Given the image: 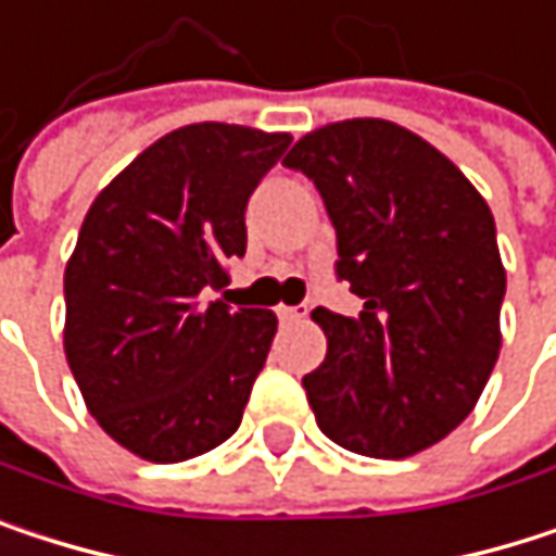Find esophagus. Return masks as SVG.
Returning a JSON list of instances; mask_svg holds the SVG:
<instances>
[{
	"label": "esophagus",
	"instance_id": "obj_1",
	"mask_svg": "<svg viewBox=\"0 0 556 556\" xmlns=\"http://www.w3.org/2000/svg\"><path fill=\"white\" fill-rule=\"evenodd\" d=\"M304 317H307V307H288V304L278 307V320L281 324H301Z\"/></svg>",
	"mask_w": 556,
	"mask_h": 556
}]
</instances>
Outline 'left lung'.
Segmentation results:
<instances>
[{
    "mask_svg": "<svg viewBox=\"0 0 556 556\" xmlns=\"http://www.w3.org/2000/svg\"><path fill=\"white\" fill-rule=\"evenodd\" d=\"M324 197L337 278L359 317L317 307L327 359L304 376L320 430L363 456L402 459L476 408L498 350L505 268L495 219L466 174L389 119L307 132L288 157Z\"/></svg>",
    "mask_w": 556,
    "mask_h": 556,
    "instance_id": "8db88e82",
    "label": "left lung"
}]
</instances>
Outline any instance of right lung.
I'll list each match as a JSON object with an SVG mask.
<instances>
[{
  "label": "right lung",
  "mask_w": 556,
  "mask_h": 556,
  "mask_svg": "<svg viewBox=\"0 0 556 556\" xmlns=\"http://www.w3.org/2000/svg\"><path fill=\"white\" fill-rule=\"evenodd\" d=\"M288 132L193 123L148 144L87 210L64 271V353L97 424L148 463L229 440L278 317L203 301L245 255V203Z\"/></svg>",
  "instance_id": "right-lung-1"
}]
</instances>
